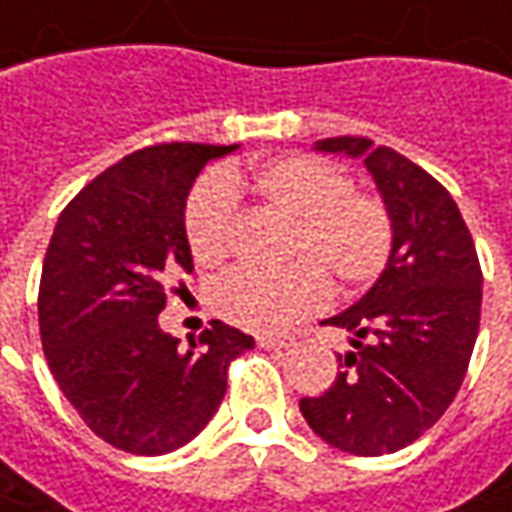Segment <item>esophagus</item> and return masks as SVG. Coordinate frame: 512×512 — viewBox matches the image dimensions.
<instances>
[{
	"instance_id": "1",
	"label": "esophagus",
	"mask_w": 512,
	"mask_h": 512,
	"mask_svg": "<svg viewBox=\"0 0 512 512\" xmlns=\"http://www.w3.org/2000/svg\"><path fill=\"white\" fill-rule=\"evenodd\" d=\"M294 343H297L294 334H260V337H257V345H260V348H291Z\"/></svg>"
}]
</instances>
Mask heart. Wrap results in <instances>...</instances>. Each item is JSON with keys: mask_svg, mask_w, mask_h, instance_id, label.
Here are the masks:
<instances>
[{"mask_svg": "<svg viewBox=\"0 0 512 512\" xmlns=\"http://www.w3.org/2000/svg\"><path fill=\"white\" fill-rule=\"evenodd\" d=\"M249 184L272 212L289 218L277 272H232L209 289L212 311L249 331H280L314 311L328 294L374 283L391 255V218L377 195L354 189L337 164L317 155H277L252 169ZM240 181L209 175L192 186L184 235L192 257L215 266L229 255Z\"/></svg>", "mask_w": 512, "mask_h": 512, "instance_id": "1", "label": "heart"}]
</instances>
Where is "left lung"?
Here are the masks:
<instances>
[{
  "label": "left lung",
  "mask_w": 512,
  "mask_h": 512,
  "mask_svg": "<svg viewBox=\"0 0 512 512\" xmlns=\"http://www.w3.org/2000/svg\"><path fill=\"white\" fill-rule=\"evenodd\" d=\"M317 150L362 158L391 218V255L368 294L328 317L351 348L326 394L300 399L331 448L382 456L439 422L462 388L479 334L482 269L450 192L414 161L368 138L340 135Z\"/></svg>",
  "instance_id": "obj_1"
}]
</instances>
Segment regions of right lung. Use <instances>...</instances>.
<instances>
[{
  "instance_id": "right-lung-1",
  "label": "right lung",
  "mask_w": 512,
  "mask_h": 512,
  "mask_svg": "<svg viewBox=\"0 0 512 512\" xmlns=\"http://www.w3.org/2000/svg\"><path fill=\"white\" fill-rule=\"evenodd\" d=\"M232 147L158 144L104 169L64 206L39 283L50 374L113 448L161 456L192 442L226 394V371L255 340L212 320L189 348L161 331L167 280L192 272L186 195Z\"/></svg>"
}]
</instances>
